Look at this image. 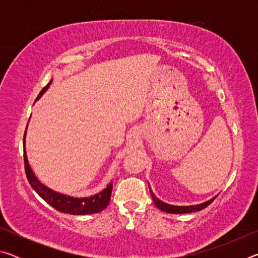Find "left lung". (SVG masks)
<instances>
[{"label": "left lung", "mask_w": 258, "mask_h": 258, "mask_svg": "<svg viewBox=\"0 0 258 258\" xmlns=\"http://www.w3.org/2000/svg\"><path fill=\"white\" fill-rule=\"evenodd\" d=\"M149 190H150V195L152 197V200H154V203L156 205V207L159 208L160 211L166 212V213H171V214H186V213L199 212V211H202V209L206 208L208 205L212 204L213 200L215 199V198H213L211 200H208V202H206V203L196 205V206H174V205H168L166 203H163L161 200L157 198L156 196L154 195V192L151 191L150 185H149Z\"/></svg>", "instance_id": "obj_1"}]
</instances>
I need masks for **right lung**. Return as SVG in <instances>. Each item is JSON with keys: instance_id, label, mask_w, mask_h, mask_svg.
<instances>
[{"instance_id": "right-lung-1", "label": "right lung", "mask_w": 258, "mask_h": 258, "mask_svg": "<svg viewBox=\"0 0 258 258\" xmlns=\"http://www.w3.org/2000/svg\"><path fill=\"white\" fill-rule=\"evenodd\" d=\"M52 81H50L44 89H43L40 94H38L37 99L41 98V95L49 89ZM36 99V100H37ZM28 126V125H27ZM25 138H26V131H25V137H24V161H25V171L26 176L28 178V182L30 183L33 189L40 195L42 199H44L45 202L51 205L52 207L55 208L56 211L66 214H72V215H87V214H94L103 211L106 208L109 203H110L111 197V190H112V182L109 183L106 189H103L99 194L92 196V197H86V198H74L71 196H66L59 192H55L53 190L49 189L44 184L37 180V177L35 176L32 168H30L27 155H26L25 149Z\"/></svg>"}]
</instances>
